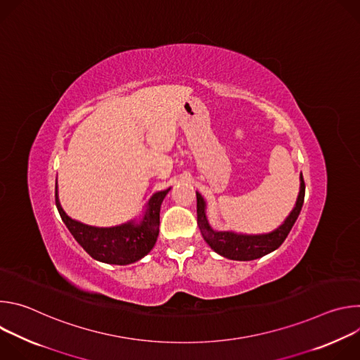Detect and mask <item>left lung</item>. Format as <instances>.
Here are the masks:
<instances>
[{"label": "left lung", "instance_id": "left-lung-1", "mask_svg": "<svg viewBox=\"0 0 360 360\" xmlns=\"http://www.w3.org/2000/svg\"><path fill=\"white\" fill-rule=\"evenodd\" d=\"M304 199V181L300 174V191L293 211L286 218V221L274 232L265 235H238L233 232H217L208 225L207 215H205V202L200 193L196 192V215L198 226L207 243L219 255L233 261H252L278 249L288 233L290 232L293 224L296 222Z\"/></svg>", "mask_w": 360, "mask_h": 360}]
</instances>
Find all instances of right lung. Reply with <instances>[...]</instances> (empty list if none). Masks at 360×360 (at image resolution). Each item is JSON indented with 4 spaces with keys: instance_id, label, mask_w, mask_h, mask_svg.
<instances>
[{
    "instance_id": "add662e5",
    "label": "right lung",
    "mask_w": 360,
    "mask_h": 360,
    "mask_svg": "<svg viewBox=\"0 0 360 360\" xmlns=\"http://www.w3.org/2000/svg\"><path fill=\"white\" fill-rule=\"evenodd\" d=\"M168 192L169 189H165L152 195L145 217L139 225L128 222L114 228H95L77 222L63 211L58 200L57 186L56 205L61 219L75 240L94 259L112 265H128L143 258L155 245L160 233L161 203Z\"/></svg>"
}]
</instances>
